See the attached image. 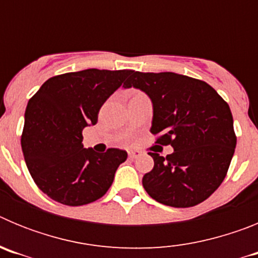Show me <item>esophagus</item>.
Wrapping results in <instances>:
<instances>
[{"instance_id":"esophagus-1","label":"esophagus","mask_w":258,"mask_h":258,"mask_svg":"<svg viewBox=\"0 0 258 258\" xmlns=\"http://www.w3.org/2000/svg\"><path fill=\"white\" fill-rule=\"evenodd\" d=\"M127 155H129V157H131V159H137V157L140 156V154H138V152H134V151H129L127 152Z\"/></svg>"}]
</instances>
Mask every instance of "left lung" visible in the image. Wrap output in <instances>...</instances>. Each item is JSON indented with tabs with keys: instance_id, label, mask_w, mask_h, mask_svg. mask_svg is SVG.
<instances>
[{
	"instance_id": "left-lung-1",
	"label": "left lung",
	"mask_w": 258,
	"mask_h": 258,
	"mask_svg": "<svg viewBox=\"0 0 258 258\" xmlns=\"http://www.w3.org/2000/svg\"><path fill=\"white\" fill-rule=\"evenodd\" d=\"M136 88L152 102L151 132L173 154L154 159L142 184L164 206L188 208L208 199L226 177L236 137L230 107L202 80L174 72H132L124 88ZM154 151L152 149H150Z\"/></svg>"
}]
</instances>
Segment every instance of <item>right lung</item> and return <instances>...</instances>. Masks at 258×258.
<instances>
[{"mask_svg": "<svg viewBox=\"0 0 258 258\" xmlns=\"http://www.w3.org/2000/svg\"><path fill=\"white\" fill-rule=\"evenodd\" d=\"M133 71L89 70L54 76L29 99L22 150L27 168L41 191L64 206L77 207L102 198L112 184L124 150L98 154L84 149L83 129Z\"/></svg>", "mask_w": 258, "mask_h": 258, "instance_id": "1", "label": "right lung"}]
</instances>
